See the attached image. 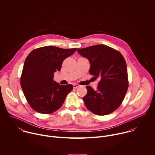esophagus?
Wrapping results in <instances>:
<instances>
[{"instance_id":"34e87169","label":"esophagus","mask_w":155,"mask_h":155,"mask_svg":"<svg viewBox=\"0 0 155 155\" xmlns=\"http://www.w3.org/2000/svg\"><path fill=\"white\" fill-rule=\"evenodd\" d=\"M78 87H80V85L78 84H73V87L75 88V89H76V88H77Z\"/></svg>"}]
</instances>
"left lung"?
<instances>
[{"mask_svg":"<svg viewBox=\"0 0 155 155\" xmlns=\"http://www.w3.org/2000/svg\"><path fill=\"white\" fill-rule=\"evenodd\" d=\"M77 51L89 60V74L100 80L97 90L86 86L87 93L83 98L86 108L99 116L113 113L121 105L128 87L124 57L119 51L104 44L78 48Z\"/></svg>","mask_w":155,"mask_h":155,"instance_id":"left-lung-1","label":"left lung"}]
</instances>
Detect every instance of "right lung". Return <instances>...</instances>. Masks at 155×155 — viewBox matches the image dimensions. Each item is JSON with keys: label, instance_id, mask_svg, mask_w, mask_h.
Returning <instances> with one entry per match:
<instances>
[{"label": "right lung", "instance_id": "1", "mask_svg": "<svg viewBox=\"0 0 155 155\" xmlns=\"http://www.w3.org/2000/svg\"><path fill=\"white\" fill-rule=\"evenodd\" d=\"M77 48L64 49L45 46L33 50L26 58L21 85L30 106L41 114H51L63 104L72 84L60 85L54 81V73L61 70L64 59Z\"/></svg>", "mask_w": 155, "mask_h": 155}]
</instances>
